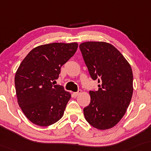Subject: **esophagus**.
<instances>
[{"label": "esophagus", "instance_id": "obj_1", "mask_svg": "<svg viewBox=\"0 0 151 151\" xmlns=\"http://www.w3.org/2000/svg\"><path fill=\"white\" fill-rule=\"evenodd\" d=\"M81 93V90H78L77 92H74L73 95L74 97H76L77 96H78V95H79Z\"/></svg>", "mask_w": 151, "mask_h": 151}]
</instances>
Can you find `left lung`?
I'll return each instance as SVG.
<instances>
[{"label": "left lung", "instance_id": "left-lung-1", "mask_svg": "<svg viewBox=\"0 0 151 151\" xmlns=\"http://www.w3.org/2000/svg\"><path fill=\"white\" fill-rule=\"evenodd\" d=\"M92 79L99 90L90 91V103L83 109L89 124L99 130L111 129L126 113L133 95V72L119 50L105 42H86L79 45Z\"/></svg>", "mask_w": 151, "mask_h": 151}]
</instances>
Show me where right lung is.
<instances>
[{
    "mask_svg": "<svg viewBox=\"0 0 151 151\" xmlns=\"http://www.w3.org/2000/svg\"><path fill=\"white\" fill-rule=\"evenodd\" d=\"M77 48L76 42L38 46L19 65L14 79L18 103L33 124L48 127L62 118L71 94L52 81Z\"/></svg>",
    "mask_w": 151,
    "mask_h": 151,
    "instance_id": "1",
    "label": "right lung"
}]
</instances>
